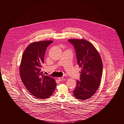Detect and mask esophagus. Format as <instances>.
<instances>
[{
  "label": "esophagus",
  "instance_id": "34e87169",
  "mask_svg": "<svg viewBox=\"0 0 124 124\" xmlns=\"http://www.w3.org/2000/svg\"><path fill=\"white\" fill-rule=\"evenodd\" d=\"M63 79H64V78H63V77H59V78H58V80H59V81H62L63 80Z\"/></svg>",
  "mask_w": 124,
  "mask_h": 124
}]
</instances>
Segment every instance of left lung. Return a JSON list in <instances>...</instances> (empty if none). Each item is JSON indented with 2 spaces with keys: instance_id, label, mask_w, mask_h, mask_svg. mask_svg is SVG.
<instances>
[{
  "instance_id": "obj_1",
  "label": "left lung",
  "mask_w": 124,
  "mask_h": 124,
  "mask_svg": "<svg viewBox=\"0 0 124 124\" xmlns=\"http://www.w3.org/2000/svg\"><path fill=\"white\" fill-rule=\"evenodd\" d=\"M68 41L75 48L77 64L81 68L80 80H77L73 94L76 98L85 100L94 94L100 85L102 61L99 52L89 41L82 39Z\"/></svg>"
}]
</instances>
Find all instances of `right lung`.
Listing matches in <instances>:
<instances>
[{
    "mask_svg": "<svg viewBox=\"0 0 124 124\" xmlns=\"http://www.w3.org/2000/svg\"><path fill=\"white\" fill-rule=\"evenodd\" d=\"M53 42L41 41L29 44L23 54L19 67L24 85L31 95L41 99L49 98L56 86L54 78L41 71L46 49Z\"/></svg>",
    "mask_w": 124,
    "mask_h": 124,
    "instance_id": "1",
    "label": "right lung"
}]
</instances>
